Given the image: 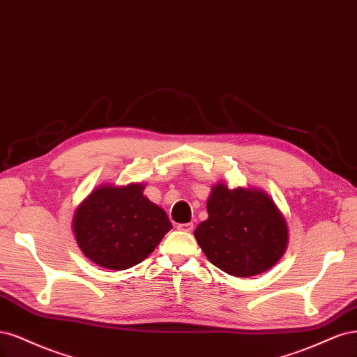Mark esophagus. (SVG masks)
I'll list each match as a JSON object with an SVG mask.
<instances>
[{
	"label": "esophagus",
	"instance_id": "1",
	"mask_svg": "<svg viewBox=\"0 0 357 357\" xmlns=\"http://www.w3.org/2000/svg\"><path fill=\"white\" fill-rule=\"evenodd\" d=\"M179 231H185V233H190V231H192V228H194V225L191 224V222H187V224H178V227H176Z\"/></svg>",
	"mask_w": 357,
	"mask_h": 357
}]
</instances>
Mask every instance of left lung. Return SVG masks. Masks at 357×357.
Returning <instances> with one entry per match:
<instances>
[{"mask_svg":"<svg viewBox=\"0 0 357 357\" xmlns=\"http://www.w3.org/2000/svg\"><path fill=\"white\" fill-rule=\"evenodd\" d=\"M208 213L194 237L220 270L250 278L271 268L284 254L287 225L264 191L228 190L218 183L208 200Z\"/></svg>","mask_w":357,"mask_h":357,"instance_id":"1","label":"left lung"}]
</instances>
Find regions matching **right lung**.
I'll list each match as a JSON object with an SVG mask.
<instances>
[{
  "mask_svg": "<svg viewBox=\"0 0 357 357\" xmlns=\"http://www.w3.org/2000/svg\"><path fill=\"white\" fill-rule=\"evenodd\" d=\"M170 228L166 212L144 195L142 183L99 187L79 204L73 222L83 254L109 270L142 262Z\"/></svg>",
  "mask_w": 357,
  "mask_h": 357,
  "instance_id": "add662e5",
  "label": "right lung"
}]
</instances>
